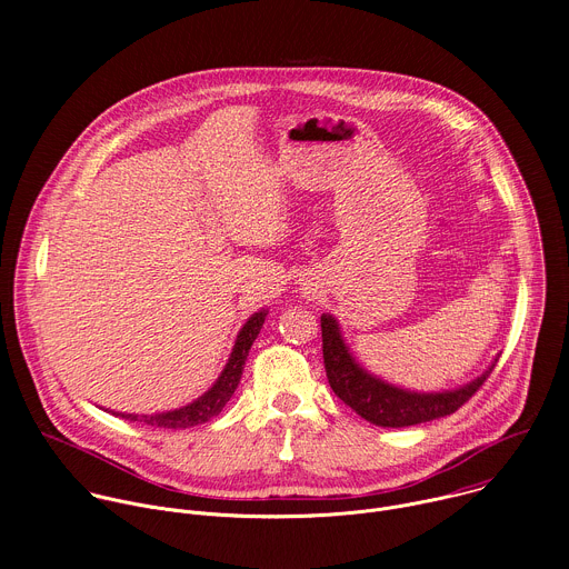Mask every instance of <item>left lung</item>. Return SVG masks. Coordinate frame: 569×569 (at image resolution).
<instances>
[{
    "label": "left lung",
    "instance_id": "obj_1",
    "mask_svg": "<svg viewBox=\"0 0 569 569\" xmlns=\"http://www.w3.org/2000/svg\"><path fill=\"white\" fill-rule=\"evenodd\" d=\"M321 353L323 369H327V378L336 396L345 400L351 410H356V415L382 428L417 426L457 412L496 369V365H491L489 371H483L477 380L455 391H405L382 382L380 378H373L356 365L340 336L338 321L331 315H321Z\"/></svg>",
    "mask_w": 569,
    "mask_h": 569
}]
</instances>
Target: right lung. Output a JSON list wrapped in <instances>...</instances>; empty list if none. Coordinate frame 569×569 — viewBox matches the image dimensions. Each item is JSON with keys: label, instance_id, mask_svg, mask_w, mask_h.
<instances>
[{"label": "right lung", "instance_id": "obj_1", "mask_svg": "<svg viewBox=\"0 0 569 569\" xmlns=\"http://www.w3.org/2000/svg\"><path fill=\"white\" fill-rule=\"evenodd\" d=\"M266 321V310L252 315L246 327L240 329L238 338H236V345H233V351L229 356V362L224 367V371L220 373V378L216 380V385L202 393L198 400H193L191 405H187V408H180V410H173V412H161V415H143V417H137V415H117L126 421H139V423H146V426H154V428H164V430H182V428H193V426H200V423H207L209 419L218 417L224 408V402L231 398V393L236 391L238 382H240V373H242V367H246V360H248V353L252 349V342L257 340L261 327Z\"/></svg>", "mask_w": 569, "mask_h": 569}]
</instances>
